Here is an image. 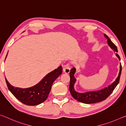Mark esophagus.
I'll return each instance as SVG.
<instances>
[{
  "label": "esophagus",
  "mask_w": 126,
  "mask_h": 126,
  "mask_svg": "<svg viewBox=\"0 0 126 126\" xmlns=\"http://www.w3.org/2000/svg\"><path fill=\"white\" fill-rule=\"evenodd\" d=\"M70 70H71V68H70L68 64H66L64 66L63 69V73H69L70 72Z\"/></svg>",
  "instance_id": "34e87169"
}]
</instances>
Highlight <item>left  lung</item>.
Listing matches in <instances>:
<instances>
[{
    "instance_id": "left-lung-1",
    "label": "left lung",
    "mask_w": 126,
    "mask_h": 126,
    "mask_svg": "<svg viewBox=\"0 0 126 126\" xmlns=\"http://www.w3.org/2000/svg\"><path fill=\"white\" fill-rule=\"evenodd\" d=\"M104 36L107 39L108 45L110 46V47L112 49L114 52H118L117 47L113 43V42L110 40L109 37L106 35L105 34H104ZM115 54H116L117 58H118L119 61H120L121 59L119 55L117 53H116ZM121 71H122V66H121V64L120 63H119V71L118 75L114 82H112L109 86H108L107 87L103 89H100V90L80 93L77 92L75 90V89H74V84H76V82H77V79L74 77V74H75L76 72V69L73 67L72 69H71V71H70L69 73L70 84L69 89L71 95L74 99L77 100L78 101L86 104L95 103L104 101L112 93L114 88L118 85L119 79H120Z\"/></svg>"
}]
</instances>
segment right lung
Returning <instances> with one entry per match:
<instances>
[{
  "label": "right lung",
  "instance_id": "right-lung-1",
  "mask_svg": "<svg viewBox=\"0 0 126 126\" xmlns=\"http://www.w3.org/2000/svg\"><path fill=\"white\" fill-rule=\"evenodd\" d=\"M62 67L60 65L47 74L35 86L27 88L13 86L6 78L5 81L9 90L17 99L26 105L36 106L43 103L47 99L53 82L62 73Z\"/></svg>",
  "mask_w": 126,
  "mask_h": 126
}]
</instances>
